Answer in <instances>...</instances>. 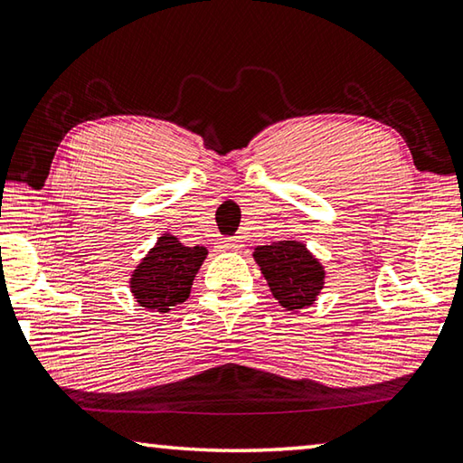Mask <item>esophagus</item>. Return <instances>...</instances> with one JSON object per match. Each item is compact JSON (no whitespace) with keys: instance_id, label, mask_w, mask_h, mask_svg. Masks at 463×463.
Listing matches in <instances>:
<instances>
[{"instance_id":"34e87169","label":"esophagus","mask_w":463,"mask_h":463,"mask_svg":"<svg viewBox=\"0 0 463 463\" xmlns=\"http://www.w3.org/2000/svg\"><path fill=\"white\" fill-rule=\"evenodd\" d=\"M218 247L222 250H241L242 249V241L241 239H222L218 242Z\"/></svg>"}]
</instances>
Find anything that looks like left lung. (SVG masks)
<instances>
[{
    "label": "left lung",
    "mask_w": 463,
    "mask_h": 463,
    "mask_svg": "<svg viewBox=\"0 0 463 463\" xmlns=\"http://www.w3.org/2000/svg\"><path fill=\"white\" fill-rule=\"evenodd\" d=\"M253 259L281 307L299 312L316 304L326 285V269L306 242L277 241L259 245Z\"/></svg>",
    "instance_id": "left-lung-1"
}]
</instances>
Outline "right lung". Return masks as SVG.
Wrapping results in <instances>:
<instances>
[{"mask_svg": "<svg viewBox=\"0 0 463 463\" xmlns=\"http://www.w3.org/2000/svg\"><path fill=\"white\" fill-rule=\"evenodd\" d=\"M206 255V247H186L175 234L162 232L129 275L133 299L149 312H172L174 306L188 299Z\"/></svg>", "mask_w": 463, "mask_h": 463, "instance_id": "right-lung-1", "label": "right lung"}]
</instances>
